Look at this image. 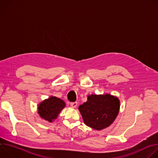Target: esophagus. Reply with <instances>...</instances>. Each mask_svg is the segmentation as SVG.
Returning <instances> with one entry per match:
<instances>
[{
	"instance_id": "1",
	"label": "esophagus",
	"mask_w": 158,
	"mask_h": 158,
	"mask_svg": "<svg viewBox=\"0 0 158 158\" xmlns=\"http://www.w3.org/2000/svg\"><path fill=\"white\" fill-rule=\"evenodd\" d=\"M70 104H71V106L72 107H76L77 106V102H71Z\"/></svg>"
}]
</instances>
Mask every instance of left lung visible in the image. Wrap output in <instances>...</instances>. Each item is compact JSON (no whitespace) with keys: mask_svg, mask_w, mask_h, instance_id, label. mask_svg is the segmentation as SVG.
<instances>
[{"mask_svg":"<svg viewBox=\"0 0 158 158\" xmlns=\"http://www.w3.org/2000/svg\"><path fill=\"white\" fill-rule=\"evenodd\" d=\"M119 101L113 96L91 95L79 106V110L85 124L96 130L109 127L116 118L119 110Z\"/></svg>","mask_w":158,"mask_h":158,"instance_id":"8db88e82","label":"left lung"}]
</instances>
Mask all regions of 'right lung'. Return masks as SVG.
<instances>
[{"label": "right lung", "mask_w": 158, "mask_h": 158, "mask_svg": "<svg viewBox=\"0 0 158 158\" xmlns=\"http://www.w3.org/2000/svg\"><path fill=\"white\" fill-rule=\"evenodd\" d=\"M65 106V102L59 98L51 96L42 101L38 106L39 116L49 122L56 119L60 110Z\"/></svg>", "instance_id": "obj_1"}]
</instances>
